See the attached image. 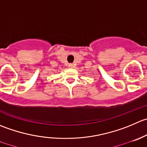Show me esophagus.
Listing matches in <instances>:
<instances>
[{
    "label": "esophagus",
    "mask_w": 147,
    "mask_h": 147,
    "mask_svg": "<svg viewBox=\"0 0 147 147\" xmlns=\"http://www.w3.org/2000/svg\"><path fill=\"white\" fill-rule=\"evenodd\" d=\"M69 67H73V65H71V64H70V65H69Z\"/></svg>",
    "instance_id": "1"
}]
</instances>
